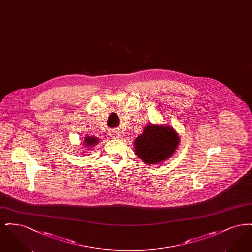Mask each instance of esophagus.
<instances>
[{"mask_svg":"<svg viewBox=\"0 0 252 252\" xmlns=\"http://www.w3.org/2000/svg\"><path fill=\"white\" fill-rule=\"evenodd\" d=\"M109 135L112 139H119L121 137L120 132L116 131V130H111L109 132Z\"/></svg>","mask_w":252,"mask_h":252,"instance_id":"1","label":"esophagus"}]
</instances>
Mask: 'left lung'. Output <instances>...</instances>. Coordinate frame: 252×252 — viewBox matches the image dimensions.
<instances>
[{
  "instance_id": "left-lung-1",
  "label": "left lung",
  "mask_w": 252,
  "mask_h": 252,
  "mask_svg": "<svg viewBox=\"0 0 252 252\" xmlns=\"http://www.w3.org/2000/svg\"><path fill=\"white\" fill-rule=\"evenodd\" d=\"M180 137L169 126L148 124L134 142L135 153L146 164L160 163L175 153Z\"/></svg>"
}]
</instances>
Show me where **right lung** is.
<instances>
[{"label":"right lung","mask_w":252,"mask_h":252,"mask_svg":"<svg viewBox=\"0 0 252 252\" xmlns=\"http://www.w3.org/2000/svg\"><path fill=\"white\" fill-rule=\"evenodd\" d=\"M99 142V139L94 137V136H86L84 138V142H83V145H84L86 148H92L94 146H95L96 144H98Z\"/></svg>","instance_id":"1"}]
</instances>
